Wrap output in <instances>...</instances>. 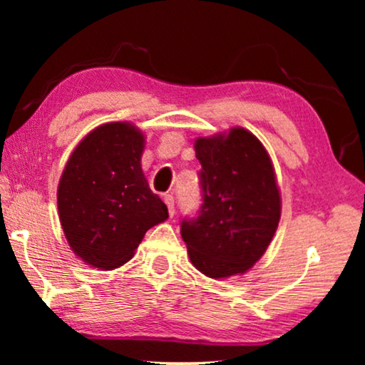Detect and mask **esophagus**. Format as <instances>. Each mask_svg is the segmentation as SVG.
<instances>
[{
    "label": "esophagus",
    "instance_id": "1",
    "mask_svg": "<svg viewBox=\"0 0 365 365\" xmlns=\"http://www.w3.org/2000/svg\"><path fill=\"white\" fill-rule=\"evenodd\" d=\"M164 202H166L168 206V211H169V216H174V197L171 194H164Z\"/></svg>",
    "mask_w": 365,
    "mask_h": 365
}]
</instances>
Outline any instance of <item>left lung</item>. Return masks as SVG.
I'll use <instances>...</instances> for the list:
<instances>
[{
	"label": "left lung",
	"mask_w": 365,
	"mask_h": 365,
	"mask_svg": "<svg viewBox=\"0 0 365 365\" xmlns=\"http://www.w3.org/2000/svg\"><path fill=\"white\" fill-rule=\"evenodd\" d=\"M194 149L202 204L196 217L181 221L189 259L212 279L244 274L266 252L281 219L271 158L242 128L199 138Z\"/></svg>",
	"instance_id": "left-lung-1"
}]
</instances>
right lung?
Instances as JSON below:
<instances>
[{
	"label": "right lung",
	"instance_id": "obj_1",
	"mask_svg": "<svg viewBox=\"0 0 365 365\" xmlns=\"http://www.w3.org/2000/svg\"><path fill=\"white\" fill-rule=\"evenodd\" d=\"M143 149L138 128L108 123L78 144L64 168L59 221L74 254L89 266L104 271L123 266L148 229L169 216L143 174Z\"/></svg>",
	"mask_w": 365,
	"mask_h": 365
}]
</instances>
